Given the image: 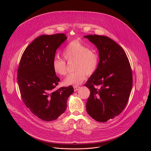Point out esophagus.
Segmentation results:
<instances>
[{
	"mask_svg": "<svg viewBox=\"0 0 151 151\" xmlns=\"http://www.w3.org/2000/svg\"><path fill=\"white\" fill-rule=\"evenodd\" d=\"M79 86H73V89L75 91H77L79 89Z\"/></svg>",
	"mask_w": 151,
	"mask_h": 151,
	"instance_id": "34e87169",
	"label": "esophagus"
}]
</instances>
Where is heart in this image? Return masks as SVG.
<instances>
[{
	"instance_id": "1",
	"label": "heart",
	"mask_w": 151,
	"mask_h": 151,
	"mask_svg": "<svg viewBox=\"0 0 151 151\" xmlns=\"http://www.w3.org/2000/svg\"><path fill=\"white\" fill-rule=\"evenodd\" d=\"M62 55L68 62L75 60L73 69L75 71L69 75L64 82L68 85H79L85 80L86 75H93L99 65L98 53L78 40L68 43L64 48ZM52 65L56 74L60 76L67 74V64L65 59L55 58Z\"/></svg>"
}]
</instances>
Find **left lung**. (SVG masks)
I'll return each instance as SVG.
<instances>
[{"label":"left lung","instance_id":"obj_1","mask_svg":"<svg viewBox=\"0 0 151 151\" xmlns=\"http://www.w3.org/2000/svg\"><path fill=\"white\" fill-rule=\"evenodd\" d=\"M98 49L99 65L85 85L90 90L86 102L88 114L105 122L125 109L132 87V71L124 49L105 36H84Z\"/></svg>","mask_w":151,"mask_h":151}]
</instances>
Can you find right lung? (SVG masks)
<instances>
[{
    "label": "right lung",
    "mask_w": 151,
    "mask_h": 151,
    "mask_svg": "<svg viewBox=\"0 0 151 151\" xmlns=\"http://www.w3.org/2000/svg\"><path fill=\"white\" fill-rule=\"evenodd\" d=\"M64 33L42 35L25 49L17 69L22 99L30 112L42 120H56L65 111L72 86H56L60 81L53 69L57 49L65 41Z\"/></svg>",
    "instance_id": "right-lung-1"
}]
</instances>
